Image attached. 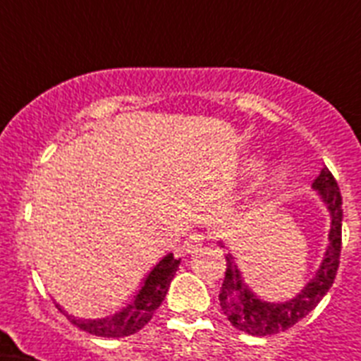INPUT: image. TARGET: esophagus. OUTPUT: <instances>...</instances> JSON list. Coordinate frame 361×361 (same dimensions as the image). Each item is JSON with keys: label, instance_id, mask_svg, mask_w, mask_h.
I'll return each mask as SVG.
<instances>
[{"label": "esophagus", "instance_id": "esophagus-1", "mask_svg": "<svg viewBox=\"0 0 361 361\" xmlns=\"http://www.w3.org/2000/svg\"><path fill=\"white\" fill-rule=\"evenodd\" d=\"M202 244H204V235H200V233H191L190 237L184 240L183 250L191 255V253H195V251H199L200 247H202Z\"/></svg>", "mask_w": 361, "mask_h": 361}]
</instances>
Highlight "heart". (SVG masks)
<instances>
[{"mask_svg": "<svg viewBox=\"0 0 361 361\" xmlns=\"http://www.w3.org/2000/svg\"><path fill=\"white\" fill-rule=\"evenodd\" d=\"M260 168H262L260 161H253L250 164V168H247V170L253 171V173H255V171H258ZM286 178H288V170H286L283 166H280V168H276V170L271 173L269 184H267V190L273 191V190H276V188H280L283 183H286Z\"/></svg>", "mask_w": 361, "mask_h": 361, "instance_id": "obj_1", "label": "heart"}]
</instances>
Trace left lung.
<instances>
[{"mask_svg":"<svg viewBox=\"0 0 361 361\" xmlns=\"http://www.w3.org/2000/svg\"><path fill=\"white\" fill-rule=\"evenodd\" d=\"M312 188L318 191L320 199L329 209V245L325 250L324 260L314 279L309 280L307 286L295 298L282 304L260 300L244 283L231 255H226V276L219 295L220 307L233 327H237L242 333L253 336H269L289 329L320 304V300L327 295L336 279L340 251H342V195L333 173L327 168H322L320 175L312 183Z\"/></svg>","mask_w":361,"mask_h":361,"instance_id":"8db88e82","label":"left lung"}]
</instances>
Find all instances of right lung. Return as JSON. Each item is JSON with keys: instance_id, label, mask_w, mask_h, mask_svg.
<instances>
[{"instance_id": "add662e5", "label": "right lung", "mask_w": 361, "mask_h": 361, "mask_svg": "<svg viewBox=\"0 0 361 361\" xmlns=\"http://www.w3.org/2000/svg\"><path fill=\"white\" fill-rule=\"evenodd\" d=\"M180 260L173 258V255H166L157 266L149 271L146 276L142 288L139 289L133 300L126 307L121 309L119 312L106 318H97V320H86V318H75L68 312L63 311L59 305L57 307L65 312L68 320L75 327L86 331V333L95 334L103 338H124L130 334L141 331L149 320L153 312L157 311L159 305L162 304L166 293L170 289V283L173 280L175 273L178 269Z\"/></svg>"}]
</instances>
